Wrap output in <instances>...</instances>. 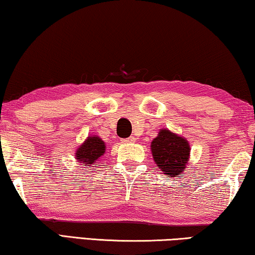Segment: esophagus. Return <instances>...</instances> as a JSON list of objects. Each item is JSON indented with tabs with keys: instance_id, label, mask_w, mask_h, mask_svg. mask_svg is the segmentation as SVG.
Masks as SVG:
<instances>
[{
	"instance_id": "obj_1",
	"label": "esophagus",
	"mask_w": 255,
	"mask_h": 255,
	"mask_svg": "<svg viewBox=\"0 0 255 255\" xmlns=\"http://www.w3.org/2000/svg\"><path fill=\"white\" fill-rule=\"evenodd\" d=\"M122 141L125 142V143H131V142H134L135 141V138L134 136H128L127 139H123Z\"/></svg>"
}]
</instances>
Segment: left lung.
Returning a JSON list of instances; mask_svg holds the SVG:
<instances>
[{"label": "left lung", "instance_id": "obj_1", "mask_svg": "<svg viewBox=\"0 0 255 255\" xmlns=\"http://www.w3.org/2000/svg\"><path fill=\"white\" fill-rule=\"evenodd\" d=\"M150 149L155 163L168 177H176L185 171L191 150L185 138L162 128L150 143Z\"/></svg>", "mask_w": 255, "mask_h": 255}]
</instances>
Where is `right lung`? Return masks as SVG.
I'll use <instances>...</instances> for the list:
<instances>
[{
    "mask_svg": "<svg viewBox=\"0 0 255 255\" xmlns=\"http://www.w3.org/2000/svg\"><path fill=\"white\" fill-rule=\"evenodd\" d=\"M106 152V143L98 135H90L76 150V160L84 170L97 167L100 157Z\"/></svg>",
    "mask_w": 255,
    "mask_h": 255,
    "instance_id": "right-lung-1",
    "label": "right lung"
}]
</instances>
